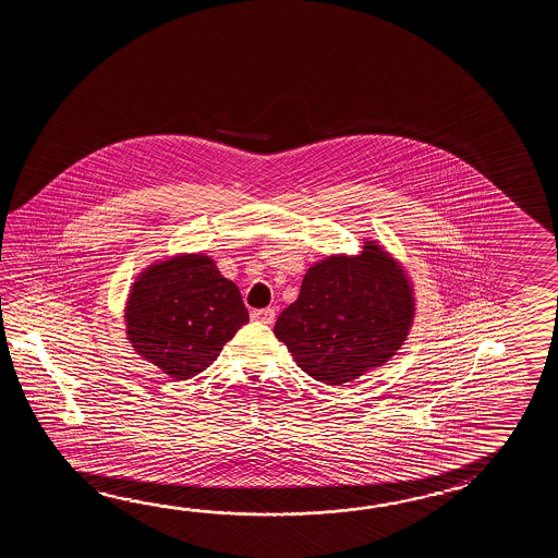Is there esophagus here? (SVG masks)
Instances as JSON below:
<instances>
[{"mask_svg":"<svg viewBox=\"0 0 558 558\" xmlns=\"http://www.w3.org/2000/svg\"><path fill=\"white\" fill-rule=\"evenodd\" d=\"M251 319L259 320L263 325H274L275 323V308H257L251 313Z\"/></svg>","mask_w":558,"mask_h":558,"instance_id":"1","label":"esophagus"}]
</instances>
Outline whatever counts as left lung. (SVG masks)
<instances>
[{"label": "left lung", "mask_w": 558, "mask_h": 558, "mask_svg": "<svg viewBox=\"0 0 558 558\" xmlns=\"http://www.w3.org/2000/svg\"><path fill=\"white\" fill-rule=\"evenodd\" d=\"M415 296L399 262L375 241L361 255H331L308 267L275 337L308 377L339 387L380 367L404 343Z\"/></svg>", "instance_id": "8db88e82"}]
</instances>
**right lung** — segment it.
<instances>
[{
    "label": "right lung",
    "mask_w": 558,
    "mask_h": 558,
    "mask_svg": "<svg viewBox=\"0 0 558 558\" xmlns=\"http://www.w3.org/2000/svg\"><path fill=\"white\" fill-rule=\"evenodd\" d=\"M247 320L238 284L202 253L149 265L125 305L131 347L175 380L209 367Z\"/></svg>",
    "instance_id": "right-lung-1"
}]
</instances>
